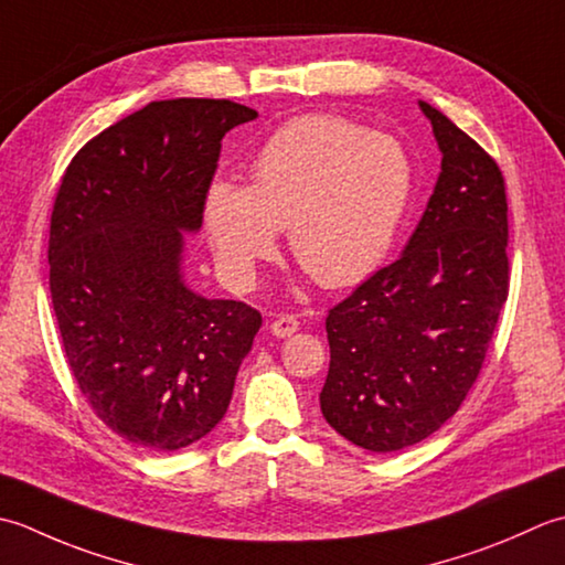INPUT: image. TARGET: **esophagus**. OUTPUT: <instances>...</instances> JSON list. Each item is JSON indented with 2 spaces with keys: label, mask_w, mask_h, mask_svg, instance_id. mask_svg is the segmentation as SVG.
<instances>
[{
  "label": "esophagus",
  "mask_w": 565,
  "mask_h": 565,
  "mask_svg": "<svg viewBox=\"0 0 565 565\" xmlns=\"http://www.w3.org/2000/svg\"><path fill=\"white\" fill-rule=\"evenodd\" d=\"M299 329V321H297V317H292V315H280L278 319L273 321L270 324V333L275 339H287V337H292V333Z\"/></svg>",
  "instance_id": "esophagus-1"
}]
</instances>
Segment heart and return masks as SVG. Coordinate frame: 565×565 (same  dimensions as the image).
Wrapping results in <instances>:
<instances>
[{
  "label": "heart",
  "mask_w": 565,
  "mask_h": 565,
  "mask_svg": "<svg viewBox=\"0 0 565 565\" xmlns=\"http://www.w3.org/2000/svg\"><path fill=\"white\" fill-rule=\"evenodd\" d=\"M414 194V163L395 136L331 114L280 126L250 163V185L214 180L202 222L216 266L236 287L258 263L290 248L327 287L365 280L383 266Z\"/></svg>",
  "instance_id": "b5f03b06"
}]
</instances>
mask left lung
Wrapping results in <instances>:
<instances>
[{"instance_id": "1", "label": "left lung", "mask_w": 565, "mask_h": 565, "mask_svg": "<svg viewBox=\"0 0 565 565\" xmlns=\"http://www.w3.org/2000/svg\"><path fill=\"white\" fill-rule=\"evenodd\" d=\"M441 151L402 256L327 317L329 427L375 454L427 439L454 417L486 361L508 299V200L498 163L419 99Z\"/></svg>"}]
</instances>
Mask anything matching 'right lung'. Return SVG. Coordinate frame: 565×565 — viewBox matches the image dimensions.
<instances>
[{
    "mask_svg": "<svg viewBox=\"0 0 565 565\" xmlns=\"http://www.w3.org/2000/svg\"><path fill=\"white\" fill-rule=\"evenodd\" d=\"M256 117L228 99L151 102L92 138L57 190L49 263L67 365L97 417L148 451L222 422L263 324L194 292L182 268L222 138Z\"/></svg>",
    "mask_w": 565,
    "mask_h": 565,
    "instance_id": "add662e5",
    "label": "right lung"
}]
</instances>
